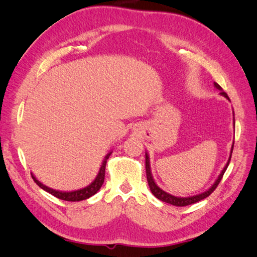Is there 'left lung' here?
Wrapping results in <instances>:
<instances>
[{"label":"left lung","instance_id":"8db88e82","mask_svg":"<svg viewBox=\"0 0 257 257\" xmlns=\"http://www.w3.org/2000/svg\"><path fill=\"white\" fill-rule=\"evenodd\" d=\"M214 87L216 89L220 90V95H222L223 97H225L230 101L228 95L223 92V89L221 88L220 85H217L216 82H214ZM233 124H234V118H233ZM232 151H233V143H232V146H231V151H230V155H229V159H228V162L227 164L224 165L223 170L221 171V173L219 175V177L216 178V180L214 181V184H213L210 188L207 190L204 191V193H201L198 195H194V196H188V197H178V196H173V195L167 193V191H164L163 189H161L160 187L156 185V182L153 178V175H152V171H151V163H150V155L149 153H145V168H146V177H147V181H149V186H150V189L152 191V194L154 195L156 198H159L160 201L165 202L168 204H171V205H175V206H186V205H190V204H194V203H197L199 201H202V199L206 198L207 196H210V195L214 191V189L217 187V185L220 184L221 179H222V177L224 175L225 170H227L228 165L230 163V160H231V154H232Z\"/></svg>","mask_w":257,"mask_h":257}]
</instances>
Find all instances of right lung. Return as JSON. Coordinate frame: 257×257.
<instances>
[{
  "label": "right lung",
  "mask_w": 257,
  "mask_h": 257,
  "mask_svg": "<svg viewBox=\"0 0 257 257\" xmlns=\"http://www.w3.org/2000/svg\"><path fill=\"white\" fill-rule=\"evenodd\" d=\"M112 154V151L108 152V153L105 155L103 162L101 164V168H99V171L97 173V176L95 177V179L90 182L88 186L84 187V188L80 189H76V190H70V191H62V190H56L53 188H50V187L45 186L44 184L37 179L36 177L34 176V173H32V177L34 181L41 187L43 190L47 191L53 195V196L58 197L59 199H62V201H68V202H79V201H84V199H87L89 197H92L93 195H95L101 188L103 182H104V177H105V165H106V161L110 158V155Z\"/></svg>",
  "instance_id": "obj_1"
}]
</instances>
